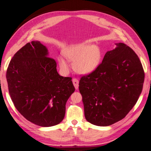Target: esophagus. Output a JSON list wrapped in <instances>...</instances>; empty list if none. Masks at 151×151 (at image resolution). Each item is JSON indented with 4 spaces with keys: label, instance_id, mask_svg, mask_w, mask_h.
<instances>
[{
    "label": "esophagus",
    "instance_id": "1",
    "mask_svg": "<svg viewBox=\"0 0 151 151\" xmlns=\"http://www.w3.org/2000/svg\"><path fill=\"white\" fill-rule=\"evenodd\" d=\"M72 83H73V84H74V86L75 87V88L76 89H78V88H79V81L76 78H74L72 79Z\"/></svg>",
    "mask_w": 151,
    "mask_h": 151
}]
</instances>
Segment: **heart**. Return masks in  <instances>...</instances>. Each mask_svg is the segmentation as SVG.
<instances>
[{
	"label": "heart",
	"instance_id": "obj_1",
	"mask_svg": "<svg viewBox=\"0 0 151 151\" xmlns=\"http://www.w3.org/2000/svg\"><path fill=\"white\" fill-rule=\"evenodd\" d=\"M63 54L68 61L73 62V69L80 74H88L94 71L101 60L100 49L88 43L71 45L63 50ZM58 62L63 71H68V65L64 58L58 57Z\"/></svg>",
	"mask_w": 151,
	"mask_h": 151
}]
</instances>
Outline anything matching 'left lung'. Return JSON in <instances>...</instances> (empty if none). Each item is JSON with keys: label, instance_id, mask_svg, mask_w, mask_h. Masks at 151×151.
I'll list each match as a JSON object with an SVG mask.
<instances>
[{"label": "left lung", "instance_id": "obj_1", "mask_svg": "<svg viewBox=\"0 0 151 151\" xmlns=\"http://www.w3.org/2000/svg\"><path fill=\"white\" fill-rule=\"evenodd\" d=\"M116 45L79 81L85 118L97 126H109L124 118L143 88L144 71L137 55L124 43Z\"/></svg>", "mask_w": 151, "mask_h": 151}]
</instances>
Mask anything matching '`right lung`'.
<instances>
[{"label": "right lung", "mask_w": 151, "mask_h": 151, "mask_svg": "<svg viewBox=\"0 0 151 151\" xmlns=\"http://www.w3.org/2000/svg\"><path fill=\"white\" fill-rule=\"evenodd\" d=\"M6 79L12 101L26 120L44 127L63 120L75 88L71 77L58 74L55 60L38 41L28 43L14 54Z\"/></svg>", "instance_id": "add662e5"}]
</instances>
